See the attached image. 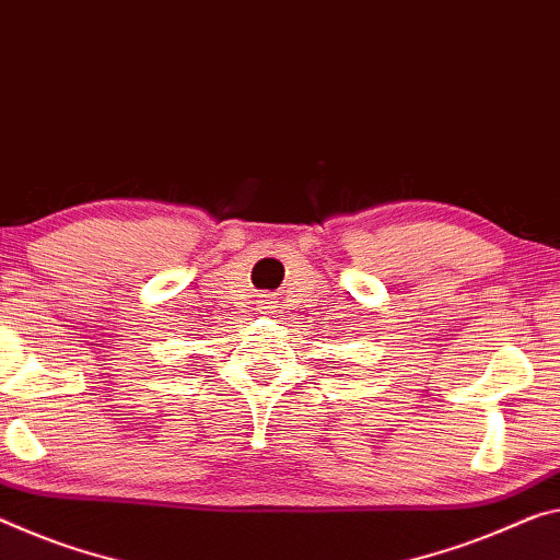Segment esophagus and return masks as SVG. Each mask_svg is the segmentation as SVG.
<instances>
[{"mask_svg": "<svg viewBox=\"0 0 560 560\" xmlns=\"http://www.w3.org/2000/svg\"><path fill=\"white\" fill-rule=\"evenodd\" d=\"M259 304H261V308H271V306H264V304H269V301H259Z\"/></svg>", "mask_w": 560, "mask_h": 560, "instance_id": "1", "label": "esophagus"}]
</instances>
